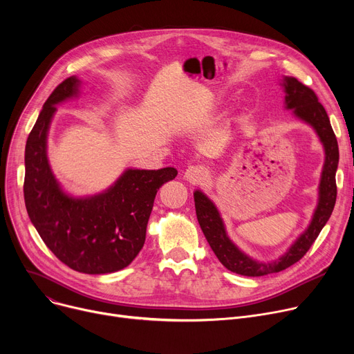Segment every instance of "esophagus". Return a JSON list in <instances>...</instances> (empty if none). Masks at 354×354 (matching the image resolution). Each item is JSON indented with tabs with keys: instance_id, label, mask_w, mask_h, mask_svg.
<instances>
[{
	"instance_id": "34e87169",
	"label": "esophagus",
	"mask_w": 354,
	"mask_h": 354,
	"mask_svg": "<svg viewBox=\"0 0 354 354\" xmlns=\"http://www.w3.org/2000/svg\"><path fill=\"white\" fill-rule=\"evenodd\" d=\"M185 178H187V180L191 182L192 185H198L202 183L203 180H207L208 171L201 165H192L185 171Z\"/></svg>"
}]
</instances>
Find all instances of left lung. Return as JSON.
Here are the masks:
<instances>
[{
  "label": "left lung",
  "instance_id": "obj_1",
  "mask_svg": "<svg viewBox=\"0 0 354 354\" xmlns=\"http://www.w3.org/2000/svg\"><path fill=\"white\" fill-rule=\"evenodd\" d=\"M283 86L286 91L287 109H294V115L297 118H300L314 127L326 151L319 205L306 232L295 241L294 245L280 259H275V261L267 264L257 263L244 252H241L231 243L214 203L199 191L194 194L198 222L216 258L230 271L247 277H259L278 272L300 261L326 225L334 209L337 196L336 171L339 165V145L330 124L327 111L319 102L317 95L301 82L294 77H286Z\"/></svg>",
  "mask_w": 354,
  "mask_h": 354
}]
</instances>
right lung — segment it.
<instances>
[{"label": "right lung", "instance_id": "right-lung-1", "mask_svg": "<svg viewBox=\"0 0 354 354\" xmlns=\"http://www.w3.org/2000/svg\"><path fill=\"white\" fill-rule=\"evenodd\" d=\"M79 83L68 77L55 87L31 129L24 201L37 232L63 264L84 274H107L123 270L140 252L155 196L178 171L129 169L104 194L82 199L63 194L48 166L47 130L55 104L77 95Z\"/></svg>", "mask_w": 354, "mask_h": 354}]
</instances>
